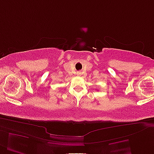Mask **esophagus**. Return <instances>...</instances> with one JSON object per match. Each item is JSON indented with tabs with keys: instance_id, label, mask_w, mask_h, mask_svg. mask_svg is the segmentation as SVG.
Returning a JSON list of instances; mask_svg holds the SVG:
<instances>
[{
	"instance_id": "34e87169",
	"label": "esophagus",
	"mask_w": 154,
	"mask_h": 154,
	"mask_svg": "<svg viewBox=\"0 0 154 154\" xmlns=\"http://www.w3.org/2000/svg\"><path fill=\"white\" fill-rule=\"evenodd\" d=\"M78 75H81V72H78Z\"/></svg>"
}]
</instances>
